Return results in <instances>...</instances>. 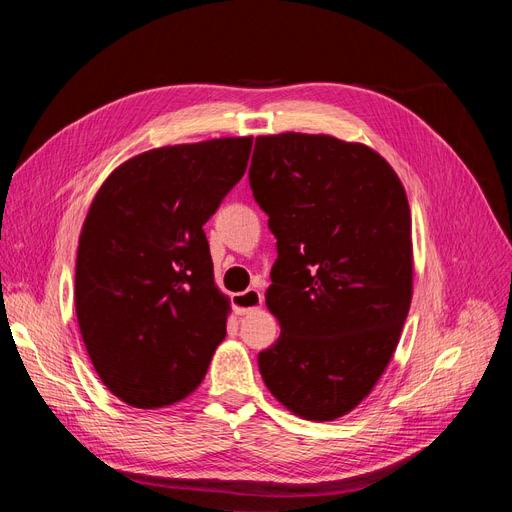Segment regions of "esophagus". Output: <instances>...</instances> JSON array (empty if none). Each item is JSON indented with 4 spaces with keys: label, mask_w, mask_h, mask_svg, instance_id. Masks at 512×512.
Instances as JSON below:
<instances>
[{
    "label": "esophagus",
    "mask_w": 512,
    "mask_h": 512,
    "mask_svg": "<svg viewBox=\"0 0 512 512\" xmlns=\"http://www.w3.org/2000/svg\"><path fill=\"white\" fill-rule=\"evenodd\" d=\"M262 305V292L258 288H247L245 292L232 294V307L239 316L252 314Z\"/></svg>",
    "instance_id": "obj_1"
}]
</instances>
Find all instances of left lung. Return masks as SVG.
Returning a JSON list of instances; mask_svg holds the SVG:
<instances>
[{"mask_svg": "<svg viewBox=\"0 0 512 512\" xmlns=\"http://www.w3.org/2000/svg\"><path fill=\"white\" fill-rule=\"evenodd\" d=\"M250 185L277 239L267 307L277 342L258 354L271 395L335 421L371 393L412 301V218L391 164L329 134L258 136Z\"/></svg>", "mask_w": 512, "mask_h": 512, "instance_id": "8db88e82", "label": "left lung"}]
</instances>
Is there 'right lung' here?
Listing matches in <instances>:
<instances>
[{"instance_id":"1","label":"right lung","mask_w":512,"mask_h":512,"mask_svg":"<svg viewBox=\"0 0 512 512\" xmlns=\"http://www.w3.org/2000/svg\"><path fill=\"white\" fill-rule=\"evenodd\" d=\"M252 136L149 149L119 164L79 237L74 305L91 363L132 408H164L203 382L230 301L203 226L243 177Z\"/></svg>"}]
</instances>
